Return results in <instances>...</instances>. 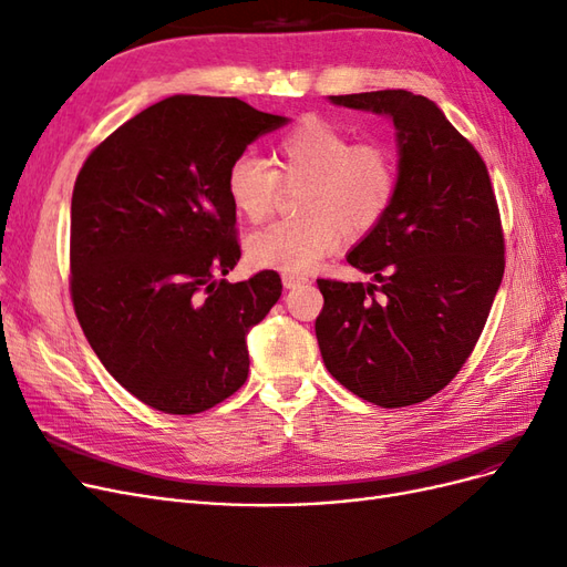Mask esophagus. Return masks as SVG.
<instances>
[{
    "mask_svg": "<svg viewBox=\"0 0 567 567\" xmlns=\"http://www.w3.org/2000/svg\"><path fill=\"white\" fill-rule=\"evenodd\" d=\"M307 279L305 277H298V274H284V286L286 288H296L300 284H305Z\"/></svg>",
    "mask_w": 567,
    "mask_h": 567,
    "instance_id": "34e87169",
    "label": "esophagus"
}]
</instances>
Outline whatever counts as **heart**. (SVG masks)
<instances>
[{
  "label": "heart",
  "mask_w": 567,
  "mask_h": 567,
  "mask_svg": "<svg viewBox=\"0 0 567 567\" xmlns=\"http://www.w3.org/2000/svg\"><path fill=\"white\" fill-rule=\"evenodd\" d=\"M300 217L281 219L248 236V260L286 274L310 271L340 248L346 231L364 236L385 219L398 196V153L385 142L354 136L329 120L305 117L271 148V163L241 153L227 169L234 210L262 221L279 200L281 186H299Z\"/></svg>",
  "instance_id": "b5f03b06"
}]
</instances>
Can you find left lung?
<instances>
[{
  "instance_id": "obj_1",
  "label": "left lung",
  "mask_w": 567,
  "mask_h": 567,
  "mask_svg": "<svg viewBox=\"0 0 567 567\" xmlns=\"http://www.w3.org/2000/svg\"><path fill=\"white\" fill-rule=\"evenodd\" d=\"M331 101L392 117L400 186L348 255L373 284L317 279L319 350L357 398L411 406L452 383L485 329L506 267L499 205L485 161L431 99L381 90Z\"/></svg>"
}]
</instances>
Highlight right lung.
Segmentation results:
<instances>
[{
  "label": "right lung",
  "mask_w": 567,
  "mask_h": 567,
  "mask_svg": "<svg viewBox=\"0 0 567 567\" xmlns=\"http://www.w3.org/2000/svg\"><path fill=\"white\" fill-rule=\"evenodd\" d=\"M288 120L234 96L175 94L84 161L71 203V300L113 379L163 414H200L248 379L246 333L281 296L241 257L227 169Z\"/></svg>",
  "instance_id": "1"
}]
</instances>
